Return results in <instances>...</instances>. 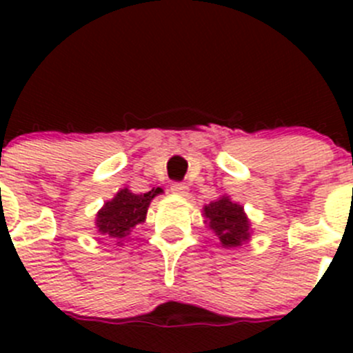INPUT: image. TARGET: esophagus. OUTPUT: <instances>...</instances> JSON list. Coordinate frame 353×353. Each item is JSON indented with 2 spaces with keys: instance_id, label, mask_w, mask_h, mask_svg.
<instances>
[{
  "instance_id": "1",
  "label": "esophagus",
  "mask_w": 353,
  "mask_h": 353,
  "mask_svg": "<svg viewBox=\"0 0 353 353\" xmlns=\"http://www.w3.org/2000/svg\"><path fill=\"white\" fill-rule=\"evenodd\" d=\"M170 191H172L174 194H177V196H186L188 194V186L183 183H174L172 186H170Z\"/></svg>"
}]
</instances>
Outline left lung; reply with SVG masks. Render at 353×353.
<instances>
[{
	"label": "left lung",
	"mask_w": 353,
	"mask_h": 353,
	"mask_svg": "<svg viewBox=\"0 0 353 353\" xmlns=\"http://www.w3.org/2000/svg\"><path fill=\"white\" fill-rule=\"evenodd\" d=\"M205 223L225 249L239 248L251 239V220L244 212V206L223 194L208 203L201 210Z\"/></svg>",
	"instance_id": "1"
}]
</instances>
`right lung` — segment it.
<instances>
[{
	"instance_id": "right-lung-1",
	"label": "right lung",
	"mask_w": 353,
	"mask_h": 353,
	"mask_svg": "<svg viewBox=\"0 0 353 353\" xmlns=\"http://www.w3.org/2000/svg\"><path fill=\"white\" fill-rule=\"evenodd\" d=\"M162 188H154L143 194H134L128 188H123L116 196L104 203L95 215V229L102 236L116 239L117 245H123L124 239L138 223L147 220L148 206L157 194H162Z\"/></svg>"
}]
</instances>
